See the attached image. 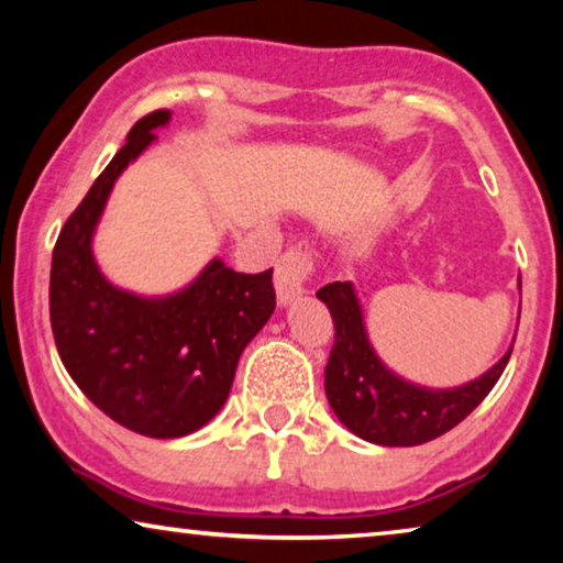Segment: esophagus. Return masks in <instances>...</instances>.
Segmentation results:
<instances>
[{"instance_id":"esophagus-1","label":"esophagus","mask_w":563,"mask_h":563,"mask_svg":"<svg viewBox=\"0 0 563 563\" xmlns=\"http://www.w3.org/2000/svg\"><path fill=\"white\" fill-rule=\"evenodd\" d=\"M312 274V258L302 249H289L276 264V299L279 305L295 302L299 295H305V284Z\"/></svg>"}]
</instances>
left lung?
Here are the masks:
<instances>
[{
	"label": "left lung",
	"instance_id": "left-lung-1",
	"mask_svg": "<svg viewBox=\"0 0 563 563\" xmlns=\"http://www.w3.org/2000/svg\"><path fill=\"white\" fill-rule=\"evenodd\" d=\"M318 299L328 305L335 341L325 366L328 402L351 433L376 445H420L456 428L503 376L512 349L479 379L453 389H428L405 382L382 364L366 335L364 312L351 282L325 284Z\"/></svg>",
	"mask_w": 563,
	"mask_h": 563
}]
</instances>
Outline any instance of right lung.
<instances>
[{
	"instance_id": "right-lung-1",
	"label": "right lung",
	"mask_w": 563,
	"mask_h": 563,
	"mask_svg": "<svg viewBox=\"0 0 563 563\" xmlns=\"http://www.w3.org/2000/svg\"><path fill=\"white\" fill-rule=\"evenodd\" d=\"M168 120L156 110L130 128L66 220L51 264V328L66 372L107 418L148 438L189 435L220 412L238 358L276 307L274 268L238 274L212 258L166 297L133 295L99 272L91 238L107 197Z\"/></svg>"
}]
</instances>
